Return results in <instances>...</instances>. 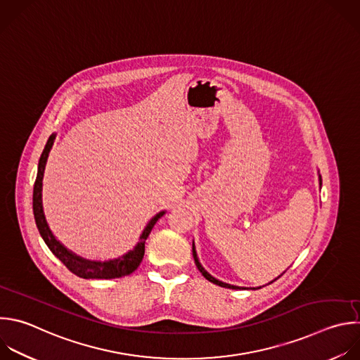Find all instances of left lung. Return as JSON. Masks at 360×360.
<instances>
[{
  "label": "left lung",
  "instance_id": "obj_1",
  "mask_svg": "<svg viewBox=\"0 0 360 360\" xmlns=\"http://www.w3.org/2000/svg\"><path fill=\"white\" fill-rule=\"evenodd\" d=\"M322 186V179H321V175H319V188ZM192 255H193V259H195V264H196V267H198V270L202 273V276L207 280V281H210V283H213V284H216V285H220V287H224V288H230V290H238V288H245V287H237V285H231V284H227V283H223V281H220V280H217V278H214L213 276H210L205 269H203V266L200 264V262H199V259H198V253H196V249H195V243H192ZM278 277H281V276H278ZM277 277V278H278ZM276 278V280H277ZM276 280H273V281H276ZM273 281H270L269 284H271ZM257 288H262V287H257ZM257 288H253V290H257Z\"/></svg>",
  "mask_w": 360,
  "mask_h": 360
}]
</instances>
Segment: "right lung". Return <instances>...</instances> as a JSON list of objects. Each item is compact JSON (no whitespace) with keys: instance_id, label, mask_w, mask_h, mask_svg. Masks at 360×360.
<instances>
[{"instance_id":"add662e5","label":"right lung","mask_w":360,"mask_h":360,"mask_svg":"<svg viewBox=\"0 0 360 360\" xmlns=\"http://www.w3.org/2000/svg\"><path fill=\"white\" fill-rule=\"evenodd\" d=\"M56 134L53 133L48 141L46 146L42 151V155L39 158L38 164V174H37V181L34 185V198H32V206H34V216L37 221V227L44 238V242L49 248V250L77 277L86 278V280H110V278H120L131 274L133 271L137 270L140 263L143 262L144 253H146V240L148 234L151 233L154 224L158 221L160 217L165 214V210L157 213L148 223L146 224L143 233L140 234V242L134 246L133 250H129L123 256H120L117 259H110L104 262H97V260H89L84 257L77 256L72 250H69L66 246H63L56 236L52 233L46 217L44 212V203H42V181H44V172L46 167V161L49 157V153L52 150V146L55 143Z\"/></svg>"}]
</instances>
